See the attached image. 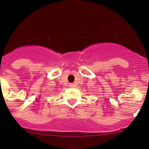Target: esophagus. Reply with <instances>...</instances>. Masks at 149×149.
I'll use <instances>...</instances> for the list:
<instances>
[{"label":"esophagus","mask_w":149,"mask_h":149,"mask_svg":"<svg viewBox=\"0 0 149 149\" xmlns=\"http://www.w3.org/2000/svg\"><path fill=\"white\" fill-rule=\"evenodd\" d=\"M69 86H70V87H74L75 85L73 84H69Z\"/></svg>","instance_id":"esophagus-1"}]
</instances>
